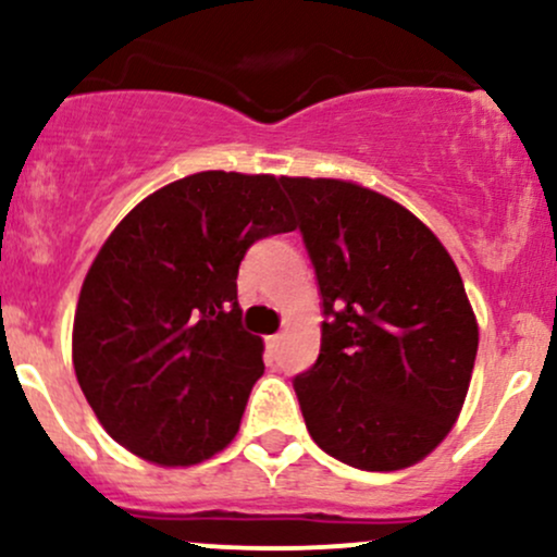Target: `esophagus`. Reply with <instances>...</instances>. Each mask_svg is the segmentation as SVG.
<instances>
[{
    "label": "esophagus",
    "instance_id": "esophagus-1",
    "mask_svg": "<svg viewBox=\"0 0 557 557\" xmlns=\"http://www.w3.org/2000/svg\"><path fill=\"white\" fill-rule=\"evenodd\" d=\"M280 343H283V335H270V337H267V341H264V345H267V356L277 354Z\"/></svg>",
    "mask_w": 557,
    "mask_h": 557
}]
</instances>
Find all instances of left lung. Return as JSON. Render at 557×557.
I'll return each instance as SVG.
<instances>
[{"label": "left lung", "instance_id": "left-lung-1", "mask_svg": "<svg viewBox=\"0 0 557 557\" xmlns=\"http://www.w3.org/2000/svg\"><path fill=\"white\" fill-rule=\"evenodd\" d=\"M322 296V348L293 380L306 430L337 461L398 471L453 430L479 330L450 253L393 198L280 177Z\"/></svg>", "mask_w": 557, "mask_h": 557}]
</instances>
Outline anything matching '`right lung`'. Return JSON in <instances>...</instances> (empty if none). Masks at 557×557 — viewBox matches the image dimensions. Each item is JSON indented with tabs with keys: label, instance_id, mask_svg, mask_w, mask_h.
Instances as JSON below:
<instances>
[{
	"label": "right lung",
	"instance_id": "obj_1",
	"mask_svg": "<svg viewBox=\"0 0 557 557\" xmlns=\"http://www.w3.org/2000/svg\"><path fill=\"white\" fill-rule=\"evenodd\" d=\"M290 230L277 177L222 170L164 185L114 227L73 324L75 376L112 440L159 466L230 445L264 374L261 337L240 324L238 267Z\"/></svg>",
	"mask_w": 557,
	"mask_h": 557
}]
</instances>
